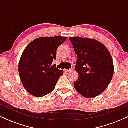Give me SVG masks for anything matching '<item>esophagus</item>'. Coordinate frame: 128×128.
I'll use <instances>...</instances> for the list:
<instances>
[{
    "label": "esophagus",
    "mask_w": 128,
    "mask_h": 128,
    "mask_svg": "<svg viewBox=\"0 0 128 128\" xmlns=\"http://www.w3.org/2000/svg\"><path fill=\"white\" fill-rule=\"evenodd\" d=\"M72 70V69H70V70H67V69H64V72H65V73H68L70 71H71Z\"/></svg>",
    "instance_id": "1"
}]
</instances>
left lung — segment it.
<instances>
[{
    "label": "left lung",
    "mask_w": 128,
    "mask_h": 128,
    "mask_svg": "<svg viewBox=\"0 0 128 128\" xmlns=\"http://www.w3.org/2000/svg\"><path fill=\"white\" fill-rule=\"evenodd\" d=\"M78 60L75 66L78 79L74 88L85 98H94L102 93L114 74L112 57L107 48L94 39L70 37Z\"/></svg>",
    "instance_id": "1"
}]
</instances>
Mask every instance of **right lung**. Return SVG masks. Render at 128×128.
Returning <instances> with one entry per match:
<instances>
[{
  "instance_id": "add662e5",
  "label": "right lung",
  "mask_w": 128,
  "mask_h": 128,
  "mask_svg": "<svg viewBox=\"0 0 128 128\" xmlns=\"http://www.w3.org/2000/svg\"><path fill=\"white\" fill-rule=\"evenodd\" d=\"M66 36L38 38L26 46L18 64V72L24 88L32 96L43 97L55 88L64 72L52 66L58 47Z\"/></svg>"
}]
</instances>
